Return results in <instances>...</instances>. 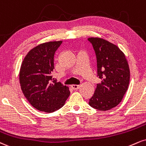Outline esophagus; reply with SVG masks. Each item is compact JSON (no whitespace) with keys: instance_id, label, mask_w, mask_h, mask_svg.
Here are the masks:
<instances>
[{"instance_id":"1","label":"esophagus","mask_w":146,"mask_h":146,"mask_svg":"<svg viewBox=\"0 0 146 146\" xmlns=\"http://www.w3.org/2000/svg\"><path fill=\"white\" fill-rule=\"evenodd\" d=\"M80 85H76V84H73L71 85V88L73 89V90H78L80 88Z\"/></svg>"}]
</instances>
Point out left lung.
Listing matches in <instances>:
<instances>
[{
    "mask_svg": "<svg viewBox=\"0 0 146 146\" xmlns=\"http://www.w3.org/2000/svg\"><path fill=\"white\" fill-rule=\"evenodd\" d=\"M95 51L97 75L101 80L89 101L93 108L107 111L122 101L130 82L129 63L122 50L99 37L88 38Z\"/></svg>",
    "mask_w": 146,
    "mask_h": 146,
    "instance_id": "obj_1",
    "label": "left lung"
}]
</instances>
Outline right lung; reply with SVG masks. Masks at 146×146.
<instances>
[{
  "label": "right lung",
  "mask_w": 146,
  "mask_h": 146,
  "mask_svg": "<svg viewBox=\"0 0 146 146\" xmlns=\"http://www.w3.org/2000/svg\"><path fill=\"white\" fill-rule=\"evenodd\" d=\"M62 41L41 43L28 52L19 74L21 89L33 108L52 113L65 103L70 94L68 86L52 78L54 57Z\"/></svg>",
  "instance_id": "obj_1"
}]
</instances>
